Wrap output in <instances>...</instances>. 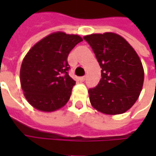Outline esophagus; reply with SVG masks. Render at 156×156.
<instances>
[{
  "mask_svg": "<svg viewBox=\"0 0 156 156\" xmlns=\"http://www.w3.org/2000/svg\"><path fill=\"white\" fill-rule=\"evenodd\" d=\"M79 79H80V81L83 82L85 79H86V76H83V77H80V78H79Z\"/></svg>",
  "mask_w": 156,
  "mask_h": 156,
  "instance_id": "34e87169",
  "label": "esophagus"
}]
</instances>
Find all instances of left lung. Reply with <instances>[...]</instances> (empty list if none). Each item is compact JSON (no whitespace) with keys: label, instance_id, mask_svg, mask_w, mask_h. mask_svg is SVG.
Returning <instances> with one entry per match:
<instances>
[{"label":"left lung","instance_id":"1","mask_svg":"<svg viewBox=\"0 0 156 156\" xmlns=\"http://www.w3.org/2000/svg\"><path fill=\"white\" fill-rule=\"evenodd\" d=\"M100 65L101 79L88 89L93 107L106 115H119L134 105L144 83V69L134 48L119 35L106 32L85 36Z\"/></svg>","mask_w":156,"mask_h":156}]
</instances>
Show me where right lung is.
Segmentation results:
<instances>
[{
	"label": "right lung",
	"instance_id": "obj_1",
	"mask_svg": "<svg viewBox=\"0 0 156 156\" xmlns=\"http://www.w3.org/2000/svg\"><path fill=\"white\" fill-rule=\"evenodd\" d=\"M83 41L78 35L55 32L35 44L23 59L20 77L26 98L45 112L64 106L76 82L68 75L69 52Z\"/></svg>",
	"mask_w": 156,
	"mask_h": 156
}]
</instances>
